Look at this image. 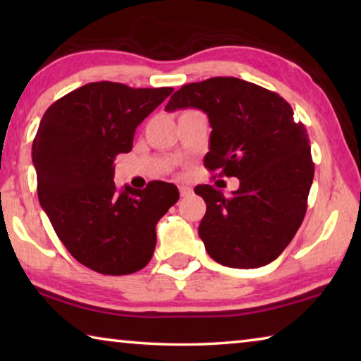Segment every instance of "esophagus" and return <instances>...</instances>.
I'll list each match as a JSON object with an SVG mask.
<instances>
[{"label": "esophagus", "mask_w": 361, "mask_h": 361, "mask_svg": "<svg viewBox=\"0 0 361 361\" xmlns=\"http://www.w3.org/2000/svg\"><path fill=\"white\" fill-rule=\"evenodd\" d=\"M180 194L181 197H188V195L192 194V189L189 186H180Z\"/></svg>", "instance_id": "esophagus-1"}]
</instances>
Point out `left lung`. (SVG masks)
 Here are the masks:
<instances>
[{
  "label": "left lung",
  "instance_id": "obj_1",
  "mask_svg": "<svg viewBox=\"0 0 361 361\" xmlns=\"http://www.w3.org/2000/svg\"><path fill=\"white\" fill-rule=\"evenodd\" d=\"M199 108L212 126L204 166L240 186L224 197L194 188L207 204L199 226L207 253L223 266L255 269L272 262L301 226L314 180L307 130L279 94L239 78L181 85L166 109Z\"/></svg>",
  "mask_w": 361,
  "mask_h": 361
}]
</instances>
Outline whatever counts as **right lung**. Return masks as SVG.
<instances>
[{
    "instance_id": "add662e5",
    "label": "right lung",
    "mask_w": 361,
    "mask_h": 361,
    "mask_svg": "<svg viewBox=\"0 0 361 361\" xmlns=\"http://www.w3.org/2000/svg\"><path fill=\"white\" fill-rule=\"evenodd\" d=\"M173 92L89 82L54 102L42 116L32 157L38 199L73 258L105 276L143 269L156 247V224L178 188L114 185L113 162L129 152L138 124Z\"/></svg>"
}]
</instances>
